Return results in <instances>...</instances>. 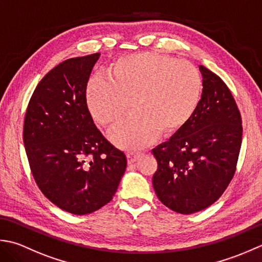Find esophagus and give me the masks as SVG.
Here are the masks:
<instances>
[{"label": "esophagus", "mask_w": 262, "mask_h": 262, "mask_svg": "<svg viewBox=\"0 0 262 262\" xmlns=\"http://www.w3.org/2000/svg\"><path fill=\"white\" fill-rule=\"evenodd\" d=\"M126 157H127V164L132 165L138 161V158L140 157V154L139 152H126Z\"/></svg>", "instance_id": "34e87169"}]
</instances>
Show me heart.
Here are the masks:
<instances>
[{
  "instance_id": "obj_1",
  "label": "heart",
  "mask_w": 262,
  "mask_h": 262,
  "mask_svg": "<svg viewBox=\"0 0 262 262\" xmlns=\"http://www.w3.org/2000/svg\"><path fill=\"white\" fill-rule=\"evenodd\" d=\"M202 78L186 61L154 52L135 53L115 60L108 78L90 79L86 101L101 126L116 124L132 108L136 114L111 132L116 145L139 149L151 143L158 132L172 136L188 124L202 97Z\"/></svg>"
}]
</instances>
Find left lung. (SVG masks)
Listing matches in <instances>:
<instances>
[{
  "instance_id": "obj_1",
  "label": "left lung",
  "mask_w": 262,
  "mask_h": 262,
  "mask_svg": "<svg viewBox=\"0 0 262 262\" xmlns=\"http://www.w3.org/2000/svg\"><path fill=\"white\" fill-rule=\"evenodd\" d=\"M202 97L182 130L152 150L155 192L176 212L190 215L221 198L236 170L242 117L223 80L200 66Z\"/></svg>"
}]
</instances>
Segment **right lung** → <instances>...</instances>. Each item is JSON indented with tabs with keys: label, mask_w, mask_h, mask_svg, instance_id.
<instances>
[{
	"label": "right lung",
	"mask_w": 262,
	"mask_h": 262,
	"mask_svg": "<svg viewBox=\"0 0 262 262\" xmlns=\"http://www.w3.org/2000/svg\"><path fill=\"white\" fill-rule=\"evenodd\" d=\"M99 53L63 61L37 84L24 122L35 182L47 199L74 215L113 199L126 157L95 125L86 88Z\"/></svg>",
	"instance_id": "1"
}]
</instances>
